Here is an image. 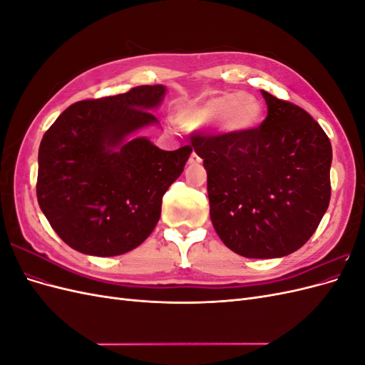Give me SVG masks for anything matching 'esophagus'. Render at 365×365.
<instances>
[{
	"mask_svg": "<svg viewBox=\"0 0 365 365\" xmlns=\"http://www.w3.org/2000/svg\"><path fill=\"white\" fill-rule=\"evenodd\" d=\"M201 163V158H200V155H197V153H192L190 155V158H189V164H200Z\"/></svg>",
	"mask_w": 365,
	"mask_h": 365,
	"instance_id": "1",
	"label": "esophagus"
}]
</instances>
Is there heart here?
<instances>
[{
  "label": "heart",
  "mask_w": 365,
  "mask_h": 365,
  "mask_svg": "<svg viewBox=\"0 0 365 365\" xmlns=\"http://www.w3.org/2000/svg\"><path fill=\"white\" fill-rule=\"evenodd\" d=\"M263 120V106L248 93H219L180 109L178 121L187 129L205 130L216 126L228 135H247Z\"/></svg>",
  "instance_id": "b5f03b06"
}]
</instances>
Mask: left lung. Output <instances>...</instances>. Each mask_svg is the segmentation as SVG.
I'll return each mask as SVG.
<instances>
[{"mask_svg":"<svg viewBox=\"0 0 365 365\" xmlns=\"http://www.w3.org/2000/svg\"><path fill=\"white\" fill-rule=\"evenodd\" d=\"M268 115L247 135H195L204 160L210 219L220 240L248 259L302 248L330 201L332 146L300 106L263 91Z\"/></svg>","mask_w":365,"mask_h":365,"instance_id":"obj_1","label":"left lung"}]
</instances>
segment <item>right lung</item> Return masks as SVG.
<instances>
[{
    "mask_svg": "<svg viewBox=\"0 0 365 365\" xmlns=\"http://www.w3.org/2000/svg\"><path fill=\"white\" fill-rule=\"evenodd\" d=\"M168 88L143 85L71 105L43 134L38 202L58 236L82 254L113 257L141 245L192 148L163 150L137 132L160 125L150 111Z\"/></svg>",
    "mask_w": 365,
    "mask_h": 365,
    "instance_id": "obj_1",
    "label": "right lung"
}]
</instances>
